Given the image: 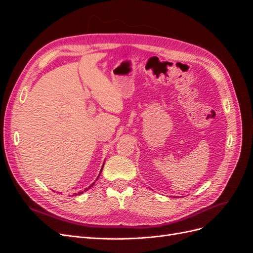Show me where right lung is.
I'll list each match as a JSON object with an SVG mask.
<instances>
[{"instance_id":"obj_1","label":"right lung","mask_w":253,"mask_h":253,"mask_svg":"<svg viewBox=\"0 0 253 253\" xmlns=\"http://www.w3.org/2000/svg\"><path fill=\"white\" fill-rule=\"evenodd\" d=\"M103 166H104V163H103ZM102 169H103V167H102V168H101V170H100V173H101V171H102ZM99 176H100V174H99V175H98V177H99ZM98 177H97V179H98ZM94 183H95V182H93V183H91V185H90V186H89V187H88V188H86V189H84V190H83V191H80V192H78V193H74V194H73V195H74V196H75V195H79V194H82V193H84V192H85V191H87V190H88V189H90V188H91V187H93V185H94Z\"/></svg>"}]
</instances>
